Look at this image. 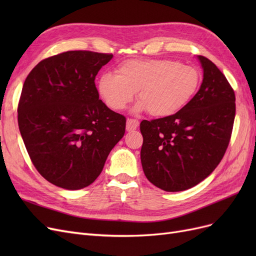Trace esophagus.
I'll return each instance as SVG.
<instances>
[{"label":"esophagus","instance_id":"obj_1","mask_svg":"<svg viewBox=\"0 0 256 256\" xmlns=\"http://www.w3.org/2000/svg\"><path fill=\"white\" fill-rule=\"evenodd\" d=\"M138 127V120L128 118L126 122V130L127 131H132L136 130Z\"/></svg>","mask_w":256,"mask_h":256}]
</instances>
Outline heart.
<instances>
[{"instance_id":"heart-1","label":"heart","mask_w":256,"mask_h":256,"mask_svg":"<svg viewBox=\"0 0 256 256\" xmlns=\"http://www.w3.org/2000/svg\"><path fill=\"white\" fill-rule=\"evenodd\" d=\"M200 76L196 68L175 60H129L106 72L97 81L98 94L104 104L120 111L140 100L136 112L148 111L154 118H166L182 110L196 95Z\"/></svg>"}]
</instances>
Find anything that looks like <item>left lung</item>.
Returning a JSON list of instances; mask_svg holds the SVG:
<instances>
[{
  "label": "left lung",
  "mask_w": 256,
  "mask_h": 256,
  "mask_svg": "<svg viewBox=\"0 0 256 256\" xmlns=\"http://www.w3.org/2000/svg\"><path fill=\"white\" fill-rule=\"evenodd\" d=\"M203 81L177 113L142 120L141 162L156 187L178 192L194 187L212 173L228 146L235 118V94L212 60L198 56Z\"/></svg>",
  "instance_id": "8db88e82"
}]
</instances>
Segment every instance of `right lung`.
<instances>
[{
    "instance_id": "obj_1",
    "label": "right lung",
    "mask_w": 256,
    "mask_h": 256,
    "mask_svg": "<svg viewBox=\"0 0 256 256\" xmlns=\"http://www.w3.org/2000/svg\"><path fill=\"white\" fill-rule=\"evenodd\" d=\"M112 54L67 51L28 74L18 106L22 140L34 166L49 182L79 190L94 182L126 118L99 99L95 78Z\"/></svg>"
}]
</instances>
